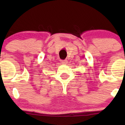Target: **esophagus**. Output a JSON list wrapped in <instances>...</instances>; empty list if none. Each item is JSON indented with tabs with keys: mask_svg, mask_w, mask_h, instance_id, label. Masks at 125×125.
<instances>
[{
	"mask_svg": "<svg viewBox=\"0 0 125 125\" xmlns=\"http://www.w3.org/2000/svg\"><path fill=\"white\" fill-rule=\"evenodd\" d=\"M60 62H61L63 64H66L68 63V60H66V59H65V60H61Z\"/></svg>",
	"mask_w": 125,
	"mask_h": 125,
	"instance_id": "1",
	"label": "esophagus"
}]
</instances>
